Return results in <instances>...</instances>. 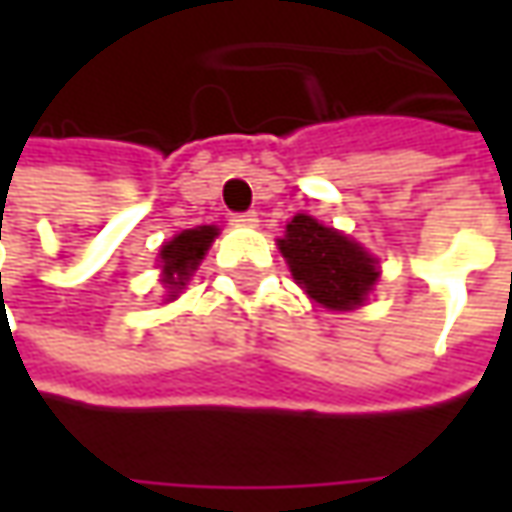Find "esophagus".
I'll list each match as a JSON object with an SVG mask.
<instances>
[{"mask_svg":"<svg viewBox=\"0 0 512 512\" xmlns=\"http://www.w3.org/2000/svg\"><path fill=\"white\" fill-rule=\"evenodd\" d=\"M230 222H233V225L253 227L256 222H259V213H256V210H245V213H230Z\"/></svg>","mask_w":512,"mask_h":512,"instance_id":"obj_1","label":"esophagus"}]
</instances>
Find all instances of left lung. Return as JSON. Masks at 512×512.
I'll return each instance as SVG.
<instances>
[{"label":"left lung","instance_id":"1","mask_svg":"<svg viewBox=\"0 0 512 512\" xmlns=\"http://www.w3.org/2000/svg\"><path fill=\"white\" fill-rule=\"evenodd\" d=\"M279 250L307 296L333 310L362 305L367 290L379 279L376 262L364 247L305 213L293 216L285 239H279Z\"/></svg>","mask_w":512,"mask_h":512}]
</instances>
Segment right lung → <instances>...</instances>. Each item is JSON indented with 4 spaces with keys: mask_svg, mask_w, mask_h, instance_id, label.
<instances>
[{
    "mask_svg": "<svg viewBox=\"0 0 512 512\" xmlns=\"http://www.w3.org/2000/svg\"><path fill=\"white\" fill-rule=\"evenodd\" d=\"M216 233H219L216 227H193V230H182L173 242L162 247L159 256H162V267H165V285H170V290L185 287L190 273L202 262Z\"/></svg>",
    "mask_w": 512,
    "mask_h": 512,
    "instance_id": "add662e5",
    "label": "right lung"
}]
</instances>
